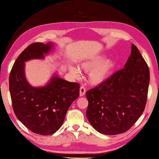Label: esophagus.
<instances>
[{"label": "esophagus", "instance_id": "34e87169", "mask_svg": "<svg viewBox=\"0 0 159 159\" xmlns=\"http://www.w3.org/2000/svg\"><path fill=\"white\" fill-rule=\"evenodd\" d=\"M85 94V88L84 87V86H81L80 89V96L82 97Z\"/></svg>", "mask_w": 159, "mask_h": 159}]
</instances>
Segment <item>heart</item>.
I'll return each mask as SVG.
<instances>
[{"instance_id":"1","label":"heart","mask_w":159,"mask_h":159,"mask_svg":"<svg viewBox=\"0 0 159 159\" xmlns=\"http://www.w3.org/2000/svg\"><path fill=\"white\" fill-rule=\"evenodd\" d=\"M106 59V56L100 55L84 61L80 64V68L88 73V81L91 85H98L104 83L112 74L117 66V62L112 58ZM71 73L78 76V70L74 66L70 67Z\"/></svg>"}]
</instances>
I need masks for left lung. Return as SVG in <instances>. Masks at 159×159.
<instances>
[{
  "label": "left lung",
  "instance_id": "obj_1",
  "mask_svg": "<svg viewBox=\"0 0 159 159\" xmlns=\"http://www.w3.org/2000/svg\"><path fill=\"white\" fill-rule=\"evenodd\" d=\"M150 72L140 52L131 44L124 68L86 92V116L98 132L115 135L126 132L145 109Z\"/></svg>",
  "mask_w": 159,
  "mask_h": 159
}]
</instances>
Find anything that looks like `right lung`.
<instances>
[{
	"label": "right lung",
	"instance_id": "right-lung-1",
	"mask_svg": "<svg viewBox=\"0 0 159 159\" xmlns=\"http://www.w3.org/2000/svg\"><path fill=\"white\" fill-rule=\"evenodd\" d=\"M55 44L34 43L17 57L9 77V90L17 119L33 133L50 135L63 123L67 111L79 97L80 85L70 82L54 73L43 86L34 87L25 75V62L44 60Z\"/></svg>",
	"mask_w": 159,
	"mask_h": 159
}]
</instances>
